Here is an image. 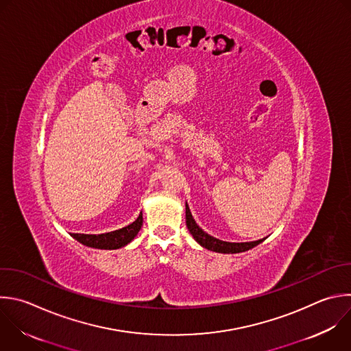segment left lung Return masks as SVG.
Segmentation results:
<instances>
[{
    "mask_svg": "<svg viewBox=\"0 0 351 351\" xmlns=\"http://www.w3.org/2000/svg\"><path fill=\"white\" fill-rule=\"evenodd\" d=\"M186 224L187 228L190 230L191 236L195 239V241L202 245L204 248L209 250V251H215V252H221V254H239V252H245L252 250L254 247L259 245L263 240H258V241H252V243H226L221 240H217L199 228L195 223V220L193 219L190 209L186 204Z\"/></svg>",
    "mask_w": 351,
    "mask_h": 351,
    "instance_id": "obj_1",
    "label": "left lung"
}]
</instances>
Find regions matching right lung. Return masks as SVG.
Instances as JSON below:
<instances>
[{
  "label": "right lung",
  "instance_id": "obj_1",
  "mask_svg": "<svg viewBox=\"0 0 351 351\" xmlns=\"http://www.w3.org/2000/svg\"><path fill=\"white\" fill-rule=\"evenodd\" d=\"M143 224V216L142 212L139 217L131 223L127 227H123L120 230L104 232V234H75L73 232L71 237L75 239L78 243L97 250H119L121 247H125L130 244L139 232L141 227Z\"/></svg>",
  "mask_w": 351,
  "mask_h": 351
}]
</instances>
